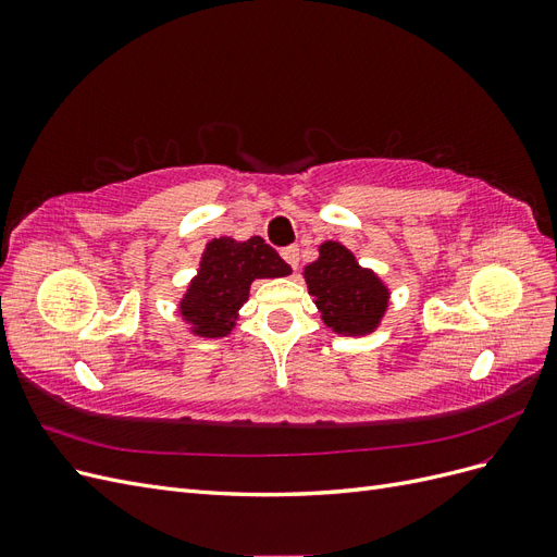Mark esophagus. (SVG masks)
I'll list each match as a JSON object with an SVG mask.
<instances>
[{
	"label": "esophagus",
	"mask_w": 557,
	"mask_h": 557,
	"mask_svg": "<svg viewBox=\"0 0 557 557\" xmlns=\"http://www.w3.org/2000/svg\"><path fill=\"white\" fill-rule=\"evenodd\" d=\"M281 256H283V260L288 262L293 269L299 267V248H297V246H288V248H285V250L281 252Z\"/></svg>",
	"instance_id": "esophagus-1"
}]
</instances>
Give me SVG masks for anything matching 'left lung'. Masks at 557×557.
<instances>
[{
  "label": "left lung",
  "mask_w": 557,
  "mask_h": 557,
  "mask_svg": "<svg viewBox=\"0 0 557 557\" xmlns=\"http://www.w3.org/2000/svg\"><path fill=\"white\" fill-rule=\"evenodd\" d=\"M325 327L342 336H367L381 327L391 288L372 267H362L348 246L327 239L301 272Z\"/></svg>",
  "instance_id": "8db88e82"
}]
</instances>
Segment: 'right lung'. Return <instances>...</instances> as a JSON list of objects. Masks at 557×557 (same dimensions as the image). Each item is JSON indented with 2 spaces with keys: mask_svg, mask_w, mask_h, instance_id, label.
Returning <instances> with one entry per match:
<instances>
[{
  "mask_svg": "<svg viewBox=\"0 0 557 557\" xmlns=\"http://www.w3.org/2000/svg\"><path fill=\"white\" fill-rule=\"evenodd\" d=\"M290 274L293 269L262 237H250L248 242L234 237L211 239L201 250L197 274L178 299V315L190 334L201 339H221L237 327L252 283Z\"/></svg>",
  "mask_w": 557,
  "mask_h": 557,
  "instance_id": "add662e5",
  "label": "right lung"
}]
</instances>
